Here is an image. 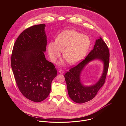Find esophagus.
Segmentation results:
<instances>
[{
    "mask_svg": "<svg viewBox=\"0 0 126 126\" xmlns=\"http://www.w3.org/2000/svg\"><path fill=\"white\" fill-rule=\"evenodd\" d=\"M59 72L60 74H63L64 73V72H63V70H62V69L59 70Z\"/></svg>",
    "mask_w": 126,
    "mask_h": 126,
    "instance_id": "34e87169",
    "label": "esophagus"
}]
</instances>
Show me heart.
Instances as JSON below:
<instances>
[{"instance_id":"b5f03b06","label":"heart","mask_w":126,"mask_h":126,"mask_svg":"<svg viewBox=\"0 0 126 126\" xmlns=\"http://www.w3.org/2000/svg\"><path fill=\"white\" fill-rule=\"evenodd\" d=\"M91 41L87 36L75 30H65L61 32L47 46V52L52 62H55L60 56L61 50L64 60L70 64H75L81 60L90 48ZM59 65H64V60L58 62Z\"/></svg>"}]
</instances>
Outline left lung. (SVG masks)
I'll use <instances>...</instances> for the list:
<instances>
[{
	"mask_svg": "<svg viewBox=\"0 0 126 126\" xmlns=\"http://www.w3.org/2000/svg\"><path fill=\"white\" fill-rule=\"evenodd\" d=\"M94 59L101 60L104 63V71L102 77L94 85L84 86L80 81V74L84 67ZM110 53L108 47L101 37L96 39L94 48L85 59L70 69L64 75L68 93L73 101L83 103L94 97L98 91L105 83L109 65Z\"/></svg>",
	"mask_w": 126,
	"mask_h": 126,
	"instance_id": "8db88e82",
	"label": "left lung"
}]
</instances>
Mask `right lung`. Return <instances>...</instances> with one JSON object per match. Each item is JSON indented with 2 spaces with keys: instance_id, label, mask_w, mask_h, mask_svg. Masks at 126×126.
Segmentation results:
<instances>
[{
  "instance_id": "add662e5",
  "label": "right lung",
  "mask_w": 126,
  "mask_h": 126,
  "mask_svg": "<svg viewBox=\"0 0 126 126\" xmlns=\"http://www.w3.org/2000/svg\"><path fill=\"white\" fill-rule=\"evenodd\" d=\"M45 24L32 26L16 39L11 56V66L18 89L28 99L39 102L49 95L57 72L46 60Z\"/></svg>"
}]
</instances>
